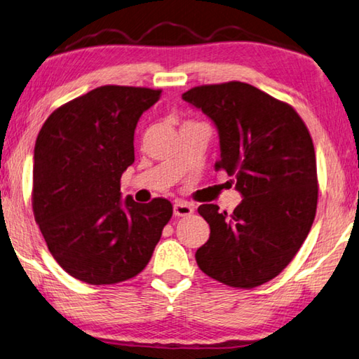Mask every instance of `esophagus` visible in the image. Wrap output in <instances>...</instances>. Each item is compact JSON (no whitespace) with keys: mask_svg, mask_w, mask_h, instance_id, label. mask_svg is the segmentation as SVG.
Returning a JSON list of instances; mask_svg holds the SVG:
<instances>
[{"mask_svg":"<svg viewBox=\"0 0 359 359\" xmlns=\"http://www.w3.org/2000/svg\"><path fill=\"white\" fill-rule=\"evenodd\" d=\"M193 213V207L185 201H175L174 202V215L175 217H190Z\"/></svg>","mask_w":359,"mask_h":359,"instance_id":"34e87169","label":"esophagus"}]
</instances>
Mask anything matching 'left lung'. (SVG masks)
Listing matches in <instances>:
<instances>
[{
	"mask_svg": "<svg viewBox=\"0 0 359 359\" xmlns=\"http://www.w3.org/2000/svg\"><path fill=\"white\" fill-rule=\"evenodd\" d=\"M182 99L215 122V171L233 175L243 194L232 213L217 204L198 208L210 237L196 262L229 287H257L292 262L314 223L318 180L309 130L287 102L242 81L191 88Z\"/></svg>",
	"mask_w": 359,
	"mask_h": 359,
	"instance_id": "8db88e82",
	"label": "left lung"
}]
</instances>
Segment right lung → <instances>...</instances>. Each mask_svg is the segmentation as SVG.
<instances>
[{
	"label": "right lung",
	"mask_w": 359,
	"mask_h": 359,
	"mask_svg": "<svg viewBox=\"0 0 359 359\" xmlns=\"http://www.w3.org/2000/svg\"><path fill=\"white\" fill-rule=\"evenodd\" d=\"M160 94L116 84L95 88L56 108L37 135L32 213L51 256L83 283L135 278L172 217L165 198L121 201L122 172L135 161L136 123Z\"/></svg>",
	"instance_id": "obj_1"
}]
</instances>
